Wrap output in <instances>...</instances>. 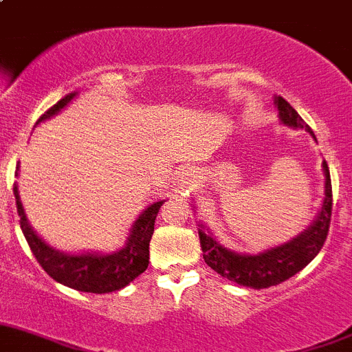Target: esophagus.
<instances>
[{"mask_svg": "<svg viewBox=\"0 0 352 352\" xmlns=\"http://www.w3.org/2000/svg\"><path fill=\"white\" fill-rule=\"evenodd\" d=\"M192 186H193V173L188 169L182 170L178 176V182H176V193H178L179 197H183V195H188V192L192 190Z\"/></svg>", "mask_w": 352, "mask_h": 352, "instance_id": "obj_1", "label": "esophagus"}]
</instances>
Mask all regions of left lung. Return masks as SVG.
I'll return each mask as SVG.
<instances>
[{
  "label": "left lung",
  "instance_id": "left-lung-1",
  "mask_svg": "<svg viewBox=\"0 0 352 352\" xmlns=\"http://www.w3.org/2000/svg\"><path fill=\"white\" fill-rule=\"evenodd\" d=\"M274 102H276L283 124L288 125V127L305 129L316 140L312 129L302 120L300 115L295 111V108L286 99H283L281 96H276ZM323 173L324 201L321 206V211L307 230H304L281 246L270 248V250L256 254H241L227 250L220 243H216L214 237L201 225L199 237H201V248L204 251L202 256H204L206 263L220 276L227 277L237 285L250 286L254 289L276 286L295 276L296 272H300L321 251L324 241H327L328 228H330L333 199H331V179L327 160H323Z\"/></svg>",
  "mask_w": 352,
  "mask_h": 352
}]
</instances>
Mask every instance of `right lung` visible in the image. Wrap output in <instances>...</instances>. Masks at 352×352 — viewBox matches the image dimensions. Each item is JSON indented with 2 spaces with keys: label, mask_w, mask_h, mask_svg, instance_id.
Returning a JSON list of instances; mask_svg holds the SVG:
<instances>
[{
  "label": "right lung",
  "mask_w": 352,
  "mask_h": 352,
  "mask_svg": "<svg viewBox=\"0 0 352 352\" xmlns=\"http://www.w3.org/2000/svg\"><path fill=\"white\" fill-rule=\"evenodd\" d=\"M75 96L76 92H71L66 98L60 99L57 104H54L48 111L41 115L36 124L57 115L64 106L69 104L71 99ZM17 174L19 167L15 176ZM14 195L17 212L21 216L22 234H24L29 248L33 251L38 263L43 267L45 272L60 285L87 293H111L127 286L129 283L134 281L140 274L146 270L148 262H150V239L153 235L155 218H157L160 206L166 201L153 202L141 212L140 218L132 225L127 243L122 250L115 251L111 254H67L54 250L41 237H38L36 232L33 230V227L29 225L28 218H25L17 185H14Z\"/></svg>",
  "instance_id": "obj_1"
}]
</instances>
